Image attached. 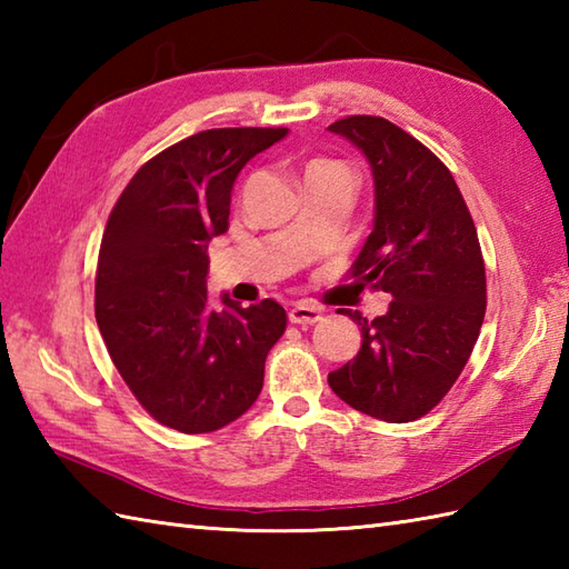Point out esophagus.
Masks as SVG:
<instances>
[{
    "mask_svg": "<svg viewBox=\"0 0 569 569\" xmlns=\"http://www.w3.org/2000/svg\"><path fill=\"white\" fill-rule=\"evenodd\" d=\"M320 318H322L320 310L312 306H306V303H298L291 308V312H288V320H291L293 325H316Z\"/></svg>",
    "mask_w": 569,
    "mask_h": 569,
    "instance_id": "34e87169",
    "label": "esophagus"
}]
</instances>
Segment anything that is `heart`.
Here are the masks:
<instances>
[{
	"instance_id": "heart-1",
	"label": "heart",
	"mask_w": 569,
	"mask_h": 569,
	"mask_svg": "<svg viewBox=\"0 0 569 569\" xmlns=\"http://www.w3.org/2000/svg\"><path fill=\"white\" fill-rule=\"evenodd\" d=\"M318 171H345V168L340 163L325 161V159H316L306 166V173H318Z\"/></svg>"
}]
</instances>
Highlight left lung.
<instances>
[{"label": "left lung", "instance_id": "left-lung-1", "mask_svg": "<svg viewBox=\"0 0 569 569\" xmlns=\"http://www.w3.org/2000/svg\"><path fill=\"white\" fill-rule=\"evenodd\" d=\"M330 131L365 151L377 188L373 232L347 278L393 300L373 320L342 312L361 325V349L328 383L371 418L418 420L452 389L485 322L477 227L450 168L401 127L352 114Z\"/></svg>", "mask_w": 569, "mask_h": 569}]
</instances>
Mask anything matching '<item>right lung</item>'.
<instances>
[{
  "label": "right lung",
  "mask_w": 569,
  "mask_h": 569,
  "mask_svg": "<svg viewBox=\"0 0 569 569\" xmlns=\"http://www.w3.org/2000/svg\"><path fill=\"white\" fill-rule=\"evenodd\" d=\"M286 127L204 129L156 153L129 180L107 220L94 320L119 377L147 413L180 432H212L244 416L263 361L286 332L266 298L224 310L208 300V241L229 227V200L251 156Z\"/></svg>",
  "instance_id": "obj_1"
}]
</instances>
